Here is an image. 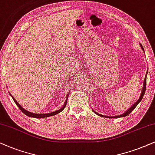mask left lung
I'll use <instances>...</instances> for the list:
<instances>
[{
    "label": "left lung",
    "mask_w": 155,
    "mask_h": 155,
    "mask_svg": "<svg viewBox=\"0 0 155 155\" xmlns=\"http://www.w3.org/2000/svg\"><path fill=\"white\" fill-rule=\"evenodd\" d=\"M140 46H141V47H142V49H143V51H144V48H143V47H142V45H140ZM147 74H146V76H145V80H144V83H143V88H142V93H141V95H140V98H139V99H138V100L137 101V102L135 103V104L134 105H133V106H131L130 108L128 110H127L126 112H125V113H123V114H122V115H117V116H114V117H125V116H126V115H129L130 113L132 111H133L134 109L135 108V107L137 106L138 105V104H139V103L141 101V100L142 99V98H143V96H144V94H145V90H146V79H147ZM94 113H96L95 112V111H94ZM96 114H97L98 115H99V116H101V117H110L109 116H104V115H100V114H98V113H96Z\"/></svg>",
    "instance_id": "1"
}]
</instances>
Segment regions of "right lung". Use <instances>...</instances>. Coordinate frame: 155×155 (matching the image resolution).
<instances>
[{"label":"right lung","mask_w":155,"mask_h":155,"mask_svg":"<svg viewBox=\"0 0 155 155\" xmlns=\"http://www.w3.org/2000/svg\"><path fill=\"white\" fill-rule=\"evenodd\" d=\"M10 96H11V94H10ZM68 97V96H67ZM12 98H13V101H15V104L17 105L18 106V108H19L20 109V110L22 111V113H24V114H25L26 115H28V116H29V117H38V118H42V117H49V116H52V115H57V113H60V112H61V111H62L63 110H64V108H65V106H66V105H67V98L66 99V101H65V104H64V106H63V107L62 108H61V109H59V110H57V111H54V112H52V113H46V114H36V113H30V112H29V111H28V110H25V109L22 108V107L20 106V105L18 104V103L16 101H15V99L13 98V96H12Z\"/></svg>","instance_id":"obj_1"}]
</instances>
